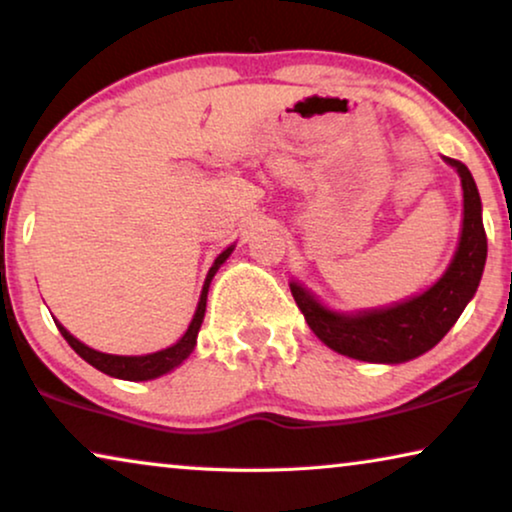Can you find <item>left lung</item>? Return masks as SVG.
Segmentation results:
<instances>
[{"instance_id":"left-lung-1","label":"left lung","mask_w":512,"mask_h":512,"mask_svg":"<svg viewBox=\"0 0 512 512\" xmlns=\"http://www.w3.org/2000/svg\"><path fill=\"white\" fill-rule=\"evenodd\" d=\"M457 167L464 188V228L450 268L422 296L387 310L338 314L326 310L303 286L291 284L300 312L314 335L338 354L370 363H403L436 347L478 291L487 261V233L482 226L478 186L461 160L445 158Z\"/></svg>"}]
</instances>
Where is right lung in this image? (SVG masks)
<instances>
[{
  "label": "right lung",
  "instance_id": "right-lung-1",
  "mask_svg": "<svg viewBox=\"0 0 512 512\" xmlns=\"http://www.w3.org/2000/svg\"><path fill=\"white\" fill-rule=\"evenodd\" d=\"M230 251L233 247H228L223 254L216 258L212 270H209V275L205 279V286H202V293H200V303H198V310H195V317L191 321V326H188V331L184 333V338H181L177 345L167 347V349H160L156 354H146V356H114V354H102V352H95V349H90L83 345L74 338L72 333L67 331L65 326H60L58 321H55V326L60 328L62 338L69 342V347L74 349L76 354L81 356L83 361H88L90 366L102 370L104 375H111V377H121V380H153V377H160L165 375L167 370L177 368L181 361H186L191 352L195 349V340H198V331H200V324L202 319H205V307H207V291H209V282H212L214 272L219 270V265L226 261L230 256Z\"/></svg>",
  "mask_w": 512,
  "mask_h": 512
}]
</instances>
